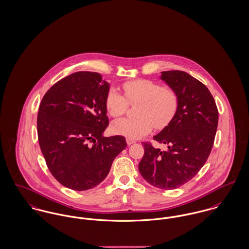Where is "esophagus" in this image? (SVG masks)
Masks as SVG:
<instances>
[{
    "label": "esophagus",
    "instance_id": "esophagus-1",
    "mask_svg": "<svg viewBox=\"0 0 249 249\" xmlns=\"http://www.w3.org/2000/svg\"><path fill=\"white\" fill-rule=\"evenodd\" d=\"M126 141H127V144H128V145H132V144H134V142H135L134 139L129 138V137H128V138H126Z\"/></svg>",
    "mask_w": 249,
    "mask_h": 249
}]
</instances>
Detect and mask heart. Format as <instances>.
<instances>
[{"label": "heart", "instance_id": "obj_1", "mask_svg": "<svg viewBox=\"0 0 249 249\" xmlns=\"http://www.w3.org/2000/svg\"><path fill=\"white\" fill-rule=\"evenodd\" d=\"M124 96L111 87L106 96V109L114 118L124 115L129 103H138L134 118L120 119L113 123V133L136 139L153 130L167 127L179 107V96L170 87H162L150 79L127 81L122 85Z\"/></svg>", "mask_w": 249, "mask_h": 249}]
</instances>
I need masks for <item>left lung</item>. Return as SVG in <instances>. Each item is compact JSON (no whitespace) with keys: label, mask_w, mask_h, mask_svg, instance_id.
Returning a JSON list of instances; mask_svg holds the SVG:
<instances>
[{"label":"left lung","mask_w":249,"mask_h":249,"mask_svg":"<svg viewBox=\"0 0 249 249\" xmlns=\"http://www.w3.org/2000/svg\"><path fill=\"white\" fill-rule=\"evenodd\" d=\"M161 79L178 94L179 107L171 123L153 136L168 149L161 151L143 142L138 170L153 187L169 191L192 180L207 162L217 131L218 109L206 85L188 73L165 71Z\"/></svg>","instance_id":"left-lung-1"}]
</instances>
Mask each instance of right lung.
Returning a JSON list of instances; mask_svg holds the SVG:
<instances>
[{
  "mask_svg": "<svg viewBox=\"0 0 249 249\" xmlns=\"http://www.w3.org/2000/svg\"><path fill=\"white\" fill-rule=\"evenodd\" d=\"M109 89L100 74L81 71L57 81L41 99L40 151L52 175L68 189L82 192L100 184L127 147L121 135H102L109 125Z\"/></svg>",
  "mask_w": 249,
  "mask_h": 249,
  "instance_id": "obj_1",
  "label": "right lung"
}]
</instances>
